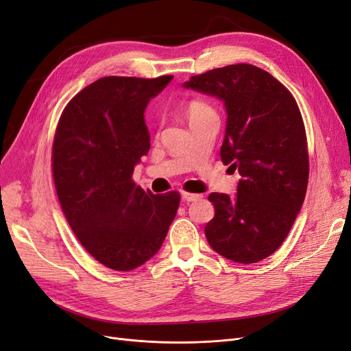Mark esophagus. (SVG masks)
I'll use <instances>...</instances> for the list:
<instances>
[{
  "mask_svg": "<svg viewBox=\"0 0 351 351\" xmlns=\"http://www.w3.org/2000/svg\"><path fill=\"white\" fill-rule=\"evenodd\" d=\"M180 197H182L184 202H192V201H197L201 198L199 193H192V192H182L180 193Z\"/></svg>",
  "mask_w": 351,
  "mask_h": 351,
  "instance_id": "esophagus-1",
  "label": "esophagus"
}]
</instances>
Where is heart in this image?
I'll list each match as a JSON object with an SVG mask.
<instances>
[{
    "mask_svg": "<svg viewBox=\"0 0 351 351\" xmlns=\"http://www.w3.org/2000/svg\"><path fill=\"white\" fill-rule=\"evenodd\" d=\"M208 111H213V108L208 106V104L201 102V101H192L188 107V117L191 119V117H193V115L208 112Z\"/></svg>",
    "mask_w": 351,
    "mask_h": 351,
    "instance_id": "obj_1",
    "label": "heart"
}]
</instances>
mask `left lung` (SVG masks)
<instances>
[{
  "instance_id": "1",
  "label": "left lung",
  "mask_w": 351,
  "mask_h": 351,
  "mask_svg": "<svg viewBox=\"0 0 351 351\" xmlns=\"http://www.w3.org/2000/svg\"><path fill=\"white\" fill-rule=\"evenodd\" d=\"M184 88L224 102L219 156L241 176L232 198L210 193L215 215L205 237L228 261L261 262L280 247L305 199L309 162L301 111L278 80L247 63L192 76Z\"/></svg>"
}]
</instances>
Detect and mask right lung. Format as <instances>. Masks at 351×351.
I'll list each match as a JSON object with an SVG mask.
<instances>
[{
  "mask_svg": "<svg viewBox=\"0 0 351 351\" xmlns=\"http://www.w3.org/2000/svg\"><path fill=\"white\" fill-rule=\"evenodd\" d=\"M173 80L106 76L63 110L53 140V179L62 211L85 250L119 271L146 263L176 215V191L154 195L133 182L150 149L145 110Z\"/></svg>",
  "mask_w": 351,
  "mask_h": 351,
  "instance_id": "obj_1",
  "label": "right lung"
}]
</instances>
